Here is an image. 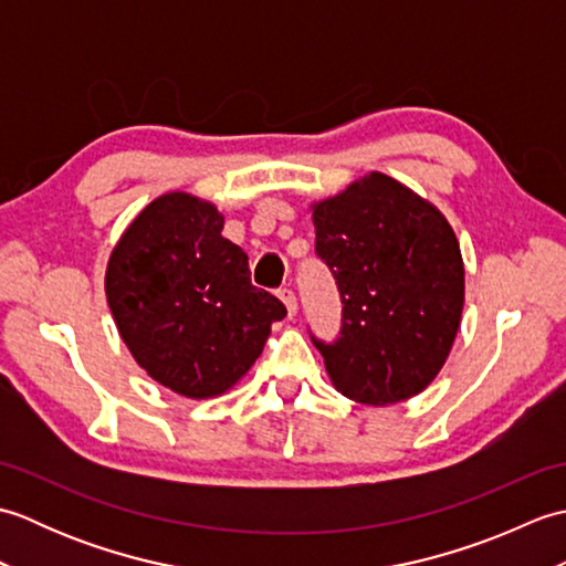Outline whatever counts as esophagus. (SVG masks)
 I'll list each match as a JSON object with an SVG mask.
<instances>
[{"mask_svg": "<svg viewBox=\"0 0 566 566\" xmlns=\"http://www.w3.org/2000/svg\"><path fill=\"white\" fill-rule=\"evenodd\" d=\"M280 298H282V304L286 306V316L292 318L296 314V294L292 290H282Z\"/></svg>", "mask_w": 566, "mask_h": 566, "instance_id": "1", "label": "esophagus"}]
</instances>
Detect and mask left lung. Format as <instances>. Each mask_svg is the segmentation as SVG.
Listing matches in <instances>:
<instances>
[{
	"label": "left lung",
	"instance_id": "left-lung-1",
	"mask_svg": "<svg viewBox=\"0 0 566 566\" xmlns=\"http://www.w3.org/2000/svg\"><path fill=\"white\" fill-rule=\"evenodd\" d=\"M316 255L343 298L335 343L311 335L347 399L387 406L438 377L464 306V262L448 219L406 185L369 172L311 207Z\"/></svg>",
	"mask_w": 566,
	"mask_h": 566
}]
</instances>
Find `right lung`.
<instances>
[{
    "mask_svg": "<svg viewBox=\"0 0 566 566\" xmlns=\"http://www.w3.org/2000/svg\"><path fill=\"white\" fill-rule=\"evenodd\" d=\"M211 201L170 191L118 238L104 290L136 363L187 399L221 396L255 365L280 298L250 282L248 255L221 235Z\"/></svg>",
    "mask_w": 566,
    "mask_h": 566,
    "instance_id": "obj_1",
    "label": "right lung"
}]
</instances>
